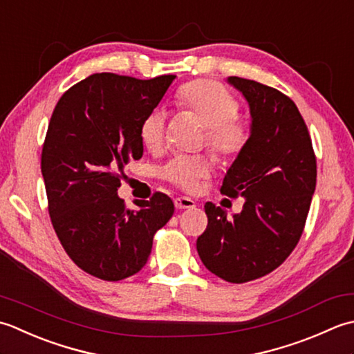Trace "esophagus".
<instances>
[{"instance_id": "1", "label": "esophagus", "mask_w": 354, "mask_h": 354, "mask_svg": "<svg viewBox=\"0 0 354 354\" xmlns=\"http://www.w3.org/2000/svg\"><path fill=\"white\" fill-rule=\"evenodd\" d=\"M174 205L177 209H194L196 207V201L189 197H177L174 198Z\"/></svg>"}]
</instances>
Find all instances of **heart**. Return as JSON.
Segmentation results:
<instances>
[{"label":"heart","instance_id":"1","mask_svg":"<svg viewBox=\"0 0 354 354\" xmlns=\"http://www.w3.org/2000/svg\"><path fill=\"white\" fill-rule=\"evenodd\" d=\"M178 108L192 113L206 125V142L223 158L240 154L250 137L249 122L238 116L240 104L225 85L200 79L178 90ZM167 113L151 110L140 124V139L149 151H158L165 143ZM214 160L209 156H177L165 167L163 177L187 192L198 189L200 180L211 176Z\"/></svg>","mask_w":354,"mask_h":354}]
</instances>
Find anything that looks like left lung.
<instances>
[{"label": "left lung", "instance_id": "8db88e82", "mask_svg": "<svg viewBox=\"0 0 354 354\" xmlns=\"http://www.w3.org/2000/svg\"><path fill=\"white\" fill-rule=\"evenodd\" d=\"M227 82L250 110V137L223 180L221 192L244 197L227 217L211 201L197 252L209 272L227 283H248L275 270L297 248L316 186V157L304 119L283 93L236 76Z\"/></svg>", "mask_w": 354, "mask_h": 354}]
</instances>
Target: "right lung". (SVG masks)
Wrapping results in <instances>:
<instances>
[{
    "label": "right lung",
    "mask_w": 354,
    "mask_h": 354,
    "mask_svg": "<svg viewBox=\"0 0 354 354\" xmlns=\"http://www.w3.org/2000/svg\"><path fill=\"white\" fill-rule=\"evenodd\" d=\"M174 79L96 73L55 106L41 156L48 214L67 255L93 277L120 281L139 272L174 214L167 194L136 201L137 209L118 196L124 168L143 154L142 120Z\"/></svg>",
    "instance_id": "obj_1"
}]
</instances>
